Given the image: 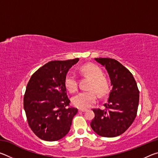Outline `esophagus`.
I'll return each mask as SVG.
<instances>
[{"label": "esophagus", "instance_id": "obj_1", "mask_svg": "<svg viewBox=\"0 0 158 158\" xmlns=\"http://www.w3.org/2000/svg\"><path fill=\"white\" fill-rule=\"evenodd\" d=\"M86 111V109H81V108L79 109V112H84V111Z\"/></svg>", "mask_w": 158, "mask_h": 158}]
</instances>
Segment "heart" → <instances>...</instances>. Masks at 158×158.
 <instances>
[{
    "instance_id": "1",
    "label": "heart",
    "mask_w": 158,
    "mask_h": 158,
    "mask_svg": "<svg viewBox=\"0 0 158 158\" xmlns=\"http://www.w3.org/2000/svg\"><path fill=\"white\" fill-rule=\"evenodd\" d=\"M84 75L93 79L89 91H82L73 98V104L79 108L90 107L98 99L97 92L101 96L105 95L109 91V83L104 77L103 72L99 67L93 64H86L80 68ZM65 86L69 93H73L78 89V79L75 74L69 73L65 78Z\"/></svg>"
}]
</instances>
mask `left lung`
Segmentation results:
<instances>
[{
  "mask_svg": "<svg viewBox=\"0 0 158 158\" xmlns=\"http://www.w3.org/2000/svg\"><path fill=\"white\" fill-rule=\"evenodd\" d=\"M95 60L105 67L112 89L108 102L104 105L105 109H93L95 117L90 127L102 137H117L124 133L135 121L139 91L132 74L118 61L109 58Z\"/></svg>",
  "mask_w": 158,
  "mask_h": 158,
  "instance_id": "8db88e82",
  "label": "left lung"
}]
</instances>
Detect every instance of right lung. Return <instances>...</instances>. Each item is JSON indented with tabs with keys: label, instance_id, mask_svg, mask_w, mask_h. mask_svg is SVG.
I'll return each instance as SVG.
<instances>
[{
	"label": "right lung",
	"instance_id": "add662e5",
	"mask_svg": "<svg viewBox=\"0 0 158 158\" xmlns=\"http://www.w3.org/2000/svg\"><path fill=\"white\" fill-rule=\"evenodd\" d=\"M79 60H52L35 72L26 86L23 108L28 123L37 137L58 141L69 132L78 110L70 107L65 86L69 69Z\"/></svg>",
	"mask_w": 158,
	"mask_h": 158
}]
</instances>
